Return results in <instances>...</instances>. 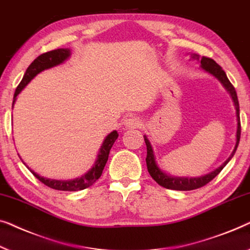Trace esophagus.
Here are the masks:
<instances>
[{
    "instance_id": "obj_1",
    "label": "esophagus",
    "mask_w": 250,
    "mask_h": 250,
    "mask_svg": "<svg viewBox=\"0 0 250 250\" xmlns=\"http://www.w3.org/2000/svg\"><path fill=\"white\" fill-rule=\"evenodd\" d=\"M142 125V121L138 118H128L125 121V126L126 129H136Z\"/></svg>"
}]
</instances>
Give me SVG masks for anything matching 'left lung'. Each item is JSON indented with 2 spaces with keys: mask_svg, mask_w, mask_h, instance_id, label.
Listing matches in <instances>:
<instances>
[{
  "mask_svg": "<svg viewBox=\"0 0 250 250\" xmlns=\"http://www.w3.org/2000/svg\"><path fill=\"white\" fill-rule=\"evenodd\" d=\"M190 58L192 60H196V61H200V68H202L204 71L209 73V75L215 77V78L221 83V85L224 87V89L229 93L231 100H232V102H233V105L235 108V117H237L235 146H234L233 150H232L229 159L224 162V163L221 165L220 167H217L216 170L212 171L210 173H207V174L202 175V177H198V178L173 177V175L167 174V172L161 170L160 167L156 163L152 144H150L149 139L147 138L146 135L144 136V139H145L146 147H147L146 164H147V170H148L150 177H152L160 186H162V187H164L167 189H172V190H194V189H198L200 187H203V186L208 184L210 180H213V179L215 178L221 171H222V168L226 167V165L229 163V161L232 159V157H233L235 150H237V147L239 145V140H240L241 126H240V113H239V102H238L237 93H235L234 87L231 85V83L229 82V79H228L226 72H224L222 68H221V66L212 59L206 58V56H202V58H200V56L196 53H190Z\"/></svg>",
  "mask_w": 250,
  "mask_h": 250,
  "instance_id": "left-lung-1",
  "label": "left lung"
}]
</instances>
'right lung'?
I'll return each instance as SVG.
<instances>
[{
  "label": "right lung",
  "instance_id": "right-lung-1",
  "mask_svg": "<svg viewBox=\"0 0 250 250\" xmlns=\"http://www.w3.org/2000/svg\"><path fill=\"white\" fill-rule=\"evenodd\" d=\"M71 55V51L70 48H58V50H53L50 52H46V53L42 54L34 60L31 62V64L28 66L26 70V73H24L22 80L17 87L15 91V96H13V103L12 107L15 105L17 101V96L22 91V89L26 87L28 83L31 82V79H34L38 73H41L44 70L51 69L53 66H56L59 64H62L63 62L66 61ZM119 133L118 131L113 130L111 133L105 137L103 144H102L100 152L97 154V159L95 161L91 168H89L88 172H86L85 174L82 175V177L72 179V180H55V179H48L41 177L40 174L36 173V172L29 168L31 173H33L35 177H36L38 180L43 182L44 185H46L47 187L56 189V190H62V191H78L83 190V189H86L90 187L94 182L98 180V178L102 175V172L104 170L105 164H106L108 154H110V150L113 146L115 140L118 139ZM23 162V161H22ZM26 165V163H23Z\"/></svg>",
  "mask_w": 250,
  "mask_h": 250
}]
</instances>
